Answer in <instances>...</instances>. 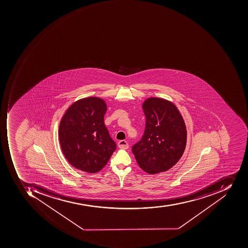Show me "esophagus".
Segmentation results:
<instances>
[{"label":"esophagus","instance_id":"34e87169","mask_svg":"<svg viewBox=\"0 0 248 248\" xmlns=\"http://www.w3.org/2000/svg\"><path fill=\"white\" fill-rule=\"evenodd\" d=\"M118 147H119L120 149H128L129 145L126 140H121V141L118 142Z\"/></svg>","mask_w":248,"mask_h":248}]
</instances>
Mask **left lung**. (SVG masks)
Returning a JSON list of instances; mask_svg holds the SVG:
<instances>
[{
	"label": "left lung",
	"mask_w": 248,
	"mask_h": 248,
	"mask_svg": "<svg viewBox=\"0 0 248 248\" xmlns=\"http://www.w3.org/2000/svg\"><path fill=\"white\" fill-rule=\"evenodd\" d=\"M142 109L145 131L132 152L141 169L155 174L170 169L181 158L186 145V127L180 111L170 101L149 98Z\"/></svg>",
	"instance_id": "1"
}]
</instances>
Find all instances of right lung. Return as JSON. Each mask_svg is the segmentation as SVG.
Here are the masks:
<instances>
[{
    "mask_svg": "<svg viewBox=\"0 0 248 248\" xmlns=\"http://www.w3.org/2000/svg\"><path fill=\"white\" fill-rule=\"evenodd\" d=\"M106 109V103L100 98H84L73 103L62 118L60 145L74 168L91 173L98 172L116 149L105 125Z\"/></svg>",
    "mask_w": 248,
    "mask_h": 248,
    "instance_id": "obj_1",
    "label": "right lung"
}]
</instances>
